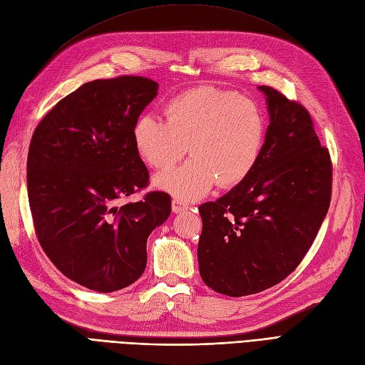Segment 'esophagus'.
Masks as SVG:
<instances>
[{"label":"esophagus","mask_w":365,"mask_h":365,"mask_svg":"<svg viewBox=\"0 0 365 365\" xmlns=\"http://www.w3.org/2000/svg\"><path fill=\"white\" fill-rule=\"evenodd\" d=\"M172 210H173V213H181V212H185V210H189V204H185L181 200H173Z\"/></svg>","instance_id":"esophagus-1"}]
</instances>
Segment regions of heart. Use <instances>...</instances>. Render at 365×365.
Returning <instances> with one entry per match:
<instances>
[{
    "instance_id": "heart-1",
    "label": "heart",
    "mask_w": 365,
    "mask_h": 365,
    "mask_svg": "<svg viewBox=\"0 0 365 365\" xmlns=\"http://www.w3.org/2000/svg\"><path fill=\"white\" fill-rule=\"evenodd\" d=\"M165 120L141 114L132 126V141L150 168L160 172L153 185L180 200H197L217 182L244 181L256 165L264 143V117L250 98L215 86H200L175 96L164 106Z\"/></svg>"
}]
</instances>
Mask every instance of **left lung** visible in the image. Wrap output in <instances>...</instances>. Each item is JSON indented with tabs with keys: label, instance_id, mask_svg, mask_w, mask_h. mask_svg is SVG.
Segmentation results:
<instances>
[{
	"label": "left lung",
	"instance_id": "1",
	"mask_svg": "<svg viewBox=\"0 0 365 365\" xmlns=\"http://www.w3.org/2000/svg\"><path fill=\"white\" fill-rule=\"evenodd\" d=\"M259 90L269 126L256 165L227 195L200 207L201 277L230 297L257 294L288 277L315 240L332 193L329 150L306 108L271 86Z\"/></svg>",
	"mask_w": 365,
	"mask_h": 365
}]
</instances>
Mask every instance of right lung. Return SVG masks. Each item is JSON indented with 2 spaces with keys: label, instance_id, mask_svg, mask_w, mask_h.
Masks as SVG:
<instances>
[{
  "label": "right lung",
  "instance_id": "add662e5",
  "mask_svg": "<svg viewBox=\"0 0 365 365\" xmlns=\"http://www.w3.org/2000/svg\"><path fill=\"white\" fill-rule=\"evenodd\" d=\"M157 94L158 83L140 76L86 82L33 132L27 192L38 240L54 267L88 289L137 282L148 237L170 215L164 192L117 207L148 185L132 126Z\"/></svg>",
  "mask_w": 365,
  "mask_h": 365
}]
</instances>
